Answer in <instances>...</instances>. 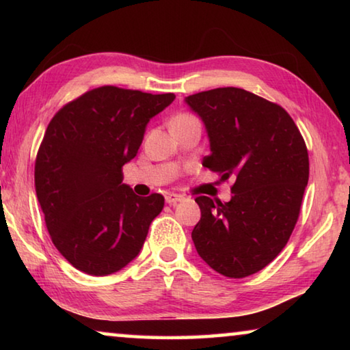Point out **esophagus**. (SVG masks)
<instances>
[{
	"mask_svg": "<svg viewBox=\"0 0 350 350\" xmlns=\"http://www.w3.org/2000/svg\"><path fill=\"white\" fill-rule=\"evenodd\" d=\"M165 200H167L168 205H176L177 202L183 200V196H180V194H168V196L165 198Z\"/></svg>",
	"mask_w": 350,
	"mask_h": 350,
	"instance_id": "1",
	"label": "esophagus"
}]
</instances>
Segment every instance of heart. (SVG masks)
Listing matches in <instances>:
<instances>
[{
  "label": "heart",
  "instance_id": "1",
  "mask_svg": "<svg viewBox=\"0 0 350 350\" xmlns=\"http://www.w3.org/2000/svg\"><path fill=\"white\" fill-rule=\"evenodd\" d=\"M191 118H196L193 114H188V112H182V114L176 116L173 122H183V120H191Z\"/></svg>",
  "mask_w": 350,
  "mask_h": 350
}]
</instances>
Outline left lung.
<instances>
[{
  "label": "left lung",
  "mask_w": 350,
  "mask_h": 350,
  "mask_svg": "<svg viewBox=\"0 0 350 350\" xmlns=\"http://www.w3.org/2000/svg\"><path fill=\"white\" fill-rule=\"evenodd\" d=\"M210 137L202 165L233 179L230 202L196 198L200 221L191 238L213 270L245 278L286 247L309 182V152L280 105L241 88H216L185 98Z\"/></svg>",
  "instance_id": "1"
}]
</instances>
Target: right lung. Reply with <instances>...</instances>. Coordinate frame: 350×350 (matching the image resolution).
Here are the masks:
<instances>
[{"mask_svg": "<svg viewBox=\"0 0 350 350\" xmlns=\"http://www.w3.org/2000/svg\"><path fill=\"white\" fill-rule=\"evenodd\" d=\"M176 98L100 86L52 117L35 161V191L51 239L77 270L116 273L137 256L165 199L123 180L146 123Z\"/></svg>", "mask_w": 350, "mask_h": 350, "instance_id": "right-lung-1", "label": "right lung"}]
</instances>
